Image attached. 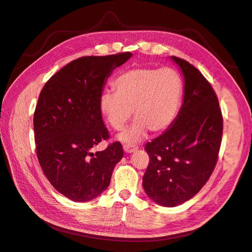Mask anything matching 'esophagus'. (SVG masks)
I'll return each mask as SVG.
<instances>
[{
    "label": "esophagus",
    "mask_w": 252,
    "mask_h": 252,
    "mask_svg": "<svg viewBox=\"0 0 252 252\" xmlns=\"http://www.w3.org/2000/svg\"><path fill=\"white\" fill-rule=\"evenodd\" d=\"M137 149H138L137 146H131V145H125L124 146V150L126 153H132V152H134L135 150H137Z\"/></svg>",
    "instance_id": "obj_1"
}]
</instances>
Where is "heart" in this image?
Segmentation results:
<instances>
[{
  "label": "heart",
  "instance_id": "1",
  "mask_svg": "<svg viewBox=\"0 0 252 252\" xmlns=\"http://www.w3.org/2000/svg\"><path fill=\"white\" fill-rule=\"evenodd\" d=\"M113 86L115 93L101 95L100 108L115 131L124 130L133 109L136 121L119 136L125 143H136L149 128L164 131L176 118L183 86L172 68L135 67L121 73Z\"/></svg>",
  "mask_w": 252,
  "mask_h": 252
}]
</instances>
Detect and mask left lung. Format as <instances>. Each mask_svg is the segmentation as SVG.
Here are the masks:
<instances>
[{
    "label": "left lung",
    "instance_id": "obj_1",
    "mask_svg": "<svg viewBox=\"0 0 252 252\" xmlns=\"http://www.w3.org/2000/svg\"><path fill=\"white\" fill-rule=\"evenodd\" d=\"M184 76L183 104L168 130L145 150L150 158L143 177L154 202L173 208L191 199L214 170L222 136V115L217 95L200 71L171 56Z\"/></svg>",
    "mask_w": 252,
    "mask_h": 252
}]
</instances>
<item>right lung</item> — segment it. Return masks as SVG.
Here are the masks:
<instances>
[{
  "label": "right lung",
  "instance_id": "obj_1",
  "mask_svg": "<svg viewBox=\"0 0 252 252\" xmlns=\"http://www.w3.org/2000/svg\"><path fill=\"white\" fill-rule=\"evenodd\" d=\"M132 53L84 56L66 64L43 86L34 113L36 153L53 188L72 201L100 196L109 185L116 164L124 157L118 141L92 152L109 138L100 99L114 69Z\"/></svg>",
  "mask_w": 252,
  "mask_h": 252
}]
</instances>
